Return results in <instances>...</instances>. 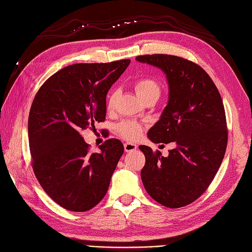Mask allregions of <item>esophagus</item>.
Returning <instances> with one entry per match:
<instances>
[{"label":"esophagus","instance_id":"1","mask_svg":"<svg viewBox=\"0 0 252 252\" xmlns=\"http://www.w3.org/2000/svg\"><path fill=\"white\" fill-rule=\"evenodd\" d=\"M124 149H125V152H132V151H135L137 149V145L135 143H130V142H126L124 144Z\"/></svg>","mask_w":252,"mask_h":252}]
</instances>
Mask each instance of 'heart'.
I'll return each instance as SVG.
<instances>
[{
	"mask_svg": "<svg viewBox=\"0 0 252 252\" xmlns=\"http://www.w3.org/2000/svg\"><path fill=\"white\" fill-rule=\"evenodd\" d=\"M133 88L137 94L142 100L148 99L150 97H158L160 94V86L158 82L154 77L144 76L141 79L137 80L133 83ZM116 101V93L112 92L107 100V108L109 111H112L115 107ZM117 132L120 133L121 137L127 140H136L142 133V125L135 121H124L117 125Z\"/></svg>",
	"mask_w": 252,
	"mask_h": 252,
	"instance_id": "heart-1",
	"label": "heart"
}]
</instances>
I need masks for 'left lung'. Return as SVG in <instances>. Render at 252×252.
<instances>
[{
	"mask_svg": "<svg viewBox=\"0 0 252 252\" xmlns=\"http://www.w3.org/2000/svg\"><path fill=\"white\" fill-rule=\"evenodd\" d=\"M136 59L163 70L169 84L168 104L148 137L154 143H176L167 158L139 145L145 156L143 186L160 205L180 208L204 194L224 158V105L214 81L193 61L163 54Z\"/></svg>",
	"mask_w": 252,
	"mask_h": 252,
	"instance_id": "8db88e82",
	"label": "left lung"
}]
</instances>
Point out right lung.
<instances>
[{"instance_id": "1", "label": "right lung", "mask_w": 252, "mask_h": 252, "mask_svg": "<svg viewBox=\"0 0 252 252\" xmlns=\"http://www.w3.org/2000/svg\"><path fill=\"white\" fill-rule=\"evenodd\" d=\"M130 63H75L44 82L30 109L28 133L38 183L63 208L83 212L107 194L124 145L108 139L91 153L81 131L104 122L107 94Z\"/></svg>"}]
</instances>
